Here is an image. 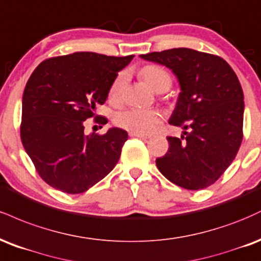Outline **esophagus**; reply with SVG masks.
I'll use <instances>...</instances> for the list:
<instances>
[{"label":"esophagus","instance_id":"esophagus-1","mask_svg":"<svg viewBox=\"0 0 261 261\" xmlns=\"http://www.w3.org/2000/svg\"><path fill=\"white\" fill-rule=\"evenodd\" d=\"M130 137H136V138H140V139H149L148 136H143V134H136V133H129Z\"/></svg>","mask_w":261,"mask_h":261}]
</instances>
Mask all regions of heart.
<instances>
[{
	"mask_svg": "<svg viewBox=\"0 0 261 261\" xmlns=\"http://www.w3.org/2000/svg\"><path fill=\"white\" fill-rule=\"evenodd\" d=\"M140 75L144 82L149 85L155 93H162L167 90L171 85V76L164 68L159 66H146L140 70ZM125 83V75L119 74L112 83L109 91V99L112 102H118L122 99ZM161 121V113L156 110L129 109L119 112L116 116L115 122L118 127L123 128L129 133L145 134L151 133Z\"/></svg>",
	"mask_w": 261,
	"mask_h": 261,
	"instance_id": "b5f03b06",
	"label": "heart"
}]
</instances>
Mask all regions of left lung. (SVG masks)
I'll use <instances>...</instances> for the list:
<instances>
[{"mask_svg": "<svg viewBox=\"0 0 261 261\" xmlns=\"http://www.w3.org/2000/svg\"><path fill=\"white\" fill-rule=\"evenodd\" d=\"M139 57L172 70L180 88L168 123L182 127L183 136L167 137L170 148L156 166L182 188H206L234 160L243 139L244 96L237 75L221 57L192 48Z\"/></svg>", "mask_w": 261, "mask_h": 261, "instance_id": "1", "label": "left lung"}]
</instances>
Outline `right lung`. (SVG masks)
Here are the masks:
<instances>
[{
    "instance_id": "1",
    "label": "right lung",
    "mask_w": 261,
    "mask_h": 261,
    "mask_svg": "<svg viewBox=\"0 0 261 261\" xmlns=\"http://www.w3.org/2000/svg\"><path fill=\"white\" fill-rule=\"evenodd\" d=\"M133 57L75 52L48 58L30 75L21 102L20 138L40 177L52 188L84 193L118 162L127 132L112 127L102 136H87L84 121L105 102L117 73Z\"/></svg>"
}]
</instances>
